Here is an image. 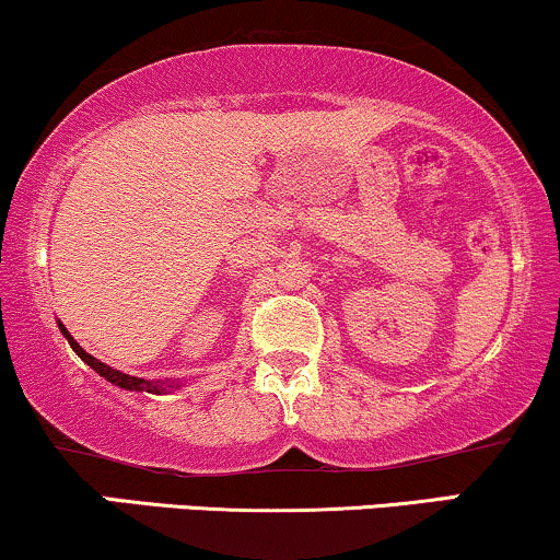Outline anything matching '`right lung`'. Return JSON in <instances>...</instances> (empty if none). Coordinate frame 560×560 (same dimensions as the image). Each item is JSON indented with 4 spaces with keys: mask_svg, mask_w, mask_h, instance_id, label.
Wrapping results in <instances>:
<instances>
[{
    "mask_svg": "<svg viewBox=\"0 0 560 560\" xmlns=\"http://www.w3.org/2000/svg\"><path fill=\"white\" fill-rule=\"evenodd\" d=\"M57 324H59V332L67 337L69 348H72L74 353H78L82 361H85L90 369L95 371V374L106 378V382H112L114 386H121V389H127V392H150V395H168V392L182 389L184 382H189V378H184V382H178V378H163V382H150V378H137V376L121 374V371H116V369H112V365L101 363L98 358H93L90 353H85V350H82L80 345H78V340H74V337L67 332L65 324H61V322H57Z\"/></svg>",
    "mask_w": 560,
    "mask_h": 560,
    "instance_id": "right-lung-1",
    "label": "right lung"
}]
</instances>
